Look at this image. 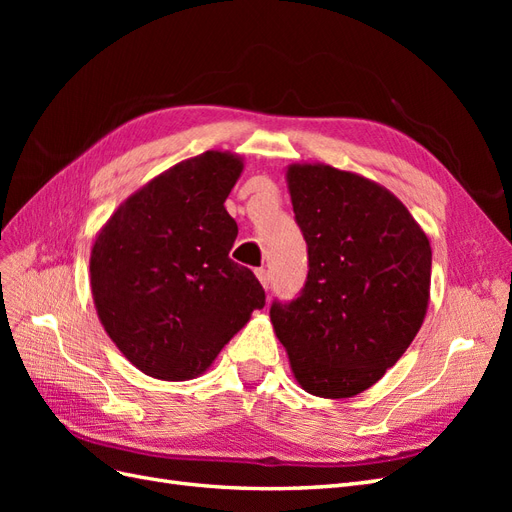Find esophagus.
<instances>
[{"instance_id": "1", "label": "esophagus", "mask_w": 512, "mask_h": 512, "mask_svg": "<svg viewBox=\"0 0 512 512\" xmlns=\"http://www.w3.org/2000/svg\"><path fill=\"white\" fill-rule=\"evenodd\" d=\"M256 277H258V282L262 284V288H269V282H271V275H269V271L267 269H256Z\"/></svg>"}]
</instances>
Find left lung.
I'll use <instances>...</instances> for the list:
<instances>
[{
    "label": "left lung",
    "instance_id": "left-lung-1",
    "mask_svg": "<svg viewBox=\"0 0 512 512\" xmlns=\"http://www.w3.org/2000/svg\"><path fill=\"white\" fill-rule=\"evenodd\" d=\"M292 211L307 241V282L271 305L294 380L324 399L374 386L425 320L431 245L384 185L329 164H290Z\"/></svg>",
    "mask_w": 512,
    "mask_h": 512
}]
</instances>
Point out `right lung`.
<instances>
[{
    "mask_svg": "<svg viewBox=\"0 0 512 512\" xmlns=\"http://www.w3.org/2000/svg\"><path fill=\"white\" fill-rule=\"evenodd\" d=\"M243 158L211 149L130 194L91 247L104 331L145 376L198 378L265 305L256 275L228 258L237 222L224 203Z\"/></svg>",
    "mask_w": 512,
    "mask_h": 512,
    "instance_id": "right-lung-1",
    "label": "right lung"
}]
</instances>
